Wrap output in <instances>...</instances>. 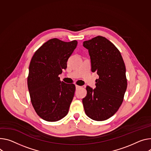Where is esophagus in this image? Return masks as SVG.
<instances>
[{"label":"esophagus","mask_w":151,"mask_h":151,"mask_svg":"<svg viewBox=\"0 0 151 151\" xmlns=\"http://www.w3.org/2000/svg\"><path fill=\"white\" fill-rule=\"evenodd\" d=\"M81 87L80 86H77V85H76V89H78V88H79Z\"/></svg>","instance_id":"1"}]
</instances>
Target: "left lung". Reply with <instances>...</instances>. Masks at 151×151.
<instances>
[{
    "label": "left lung",
    "mask_w": 151,
    "mask_h": 151,
    "mask_svg": "<svg viewBox=\"0 0 151 151\" xmlns=\"http://www.w3.org/2000/svg\"><path fill=\"white\" fill-rule=\"evenodd\" d=\"M88 50L91 71L97 72L96 88L87 86V96L83 99L85 113L96 121L113 116L122 104L127 88L126 67L118 49L102 36L85 41Z\"/></svg>",
    "instance_id": "left-lung-1"
}]
</instances>
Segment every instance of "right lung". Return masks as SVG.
Returning a JSON list of instances; mask_svg holds the SVG:
<instances>
[{
  "mask_svg": "<svg viewBox=\"0 0 151 151\" xmlns=\"http://www.w3.org/2000/svg\"><path fill=\"white\" fill-rule=\"evenodd\" d=\"M76 40L65 42L52 38L34 53L29 67L28 87L37 114L47 122H56L68 113L75 86L60 81L67 60L76 47Z\"/></svg>",
  "mask_w": 151,
  "mask_h": 151,
  "instance_id": "1",
  "label": "right lung"
}]
</instances>
